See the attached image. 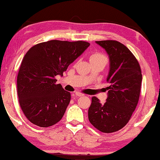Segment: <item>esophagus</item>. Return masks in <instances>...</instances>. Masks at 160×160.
<instances>
[{
	"instance_id": "34e87169",
	"label": "esophagus",
	"mask_w": 160,
	"mask_h": 160,
	"mask_svg": "<svg viewBox=\"0 0 160 160\" xmlns=\"http://www.w3.org/2000/svg\"><path fill=\"white\" fill-rule=\"evenodd\" d=\"M74 95H75L76 97H82V96H84V94H82V93H80V92H75Z\"/></svg>"
}]
</instances>
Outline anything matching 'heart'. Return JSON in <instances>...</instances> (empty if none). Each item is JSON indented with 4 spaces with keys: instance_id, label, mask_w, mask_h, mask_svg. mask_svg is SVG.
I'll return each instance as SVG.
<instances>
[{
    "instance_id": "heart-1",
    "label": "heart",
    "mask_w": 160,
    "mask_h": 160,
    "mask_svg": "<svg viewBox=\"0 0 160 160\" xmlns=\"http://www.w3.org/2000/svg\"><path fill=\"white\" fill-rule=\"evenodd\" d=\"M90 61L92 62H98V61H104L107 63L108 59L105 55L102 54L100 52H94L90 56Z\"/></svg>"
}]
</instances>
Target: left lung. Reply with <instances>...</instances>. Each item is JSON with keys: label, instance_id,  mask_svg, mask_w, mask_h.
Masks as SVG:
<instances>
[{"label": "left lung", "instance_id": "1", "mask_svg": "<svg viewBox=\"0 0 160 160\" xmlns=\"http://www.w3.org/2000/svg\"><path fill=\"white\" fill-rule=\"evenodd\" d=\"M109 57L108 98L101 104L92 98L89 120L103 133L119 131L129 121L139 99L142 75L138 62L129 49L115 40L96 41Z\"/></svg>", "mask_w": 160, "mask_h": 160}]
</instances>
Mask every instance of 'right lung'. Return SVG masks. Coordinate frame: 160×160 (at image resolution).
Masks as SVG:
<instances>
[{"label": "right lung", "instance_id": "obj_1", "mask_svg": "<svg viewBox=\"0 0 160 160\" xmlns=\"http://www.w3.org/2000/svg\"><path fill=\"white\" fill-rule=\"evenodd\" d=\"M90 45L84 41L50 40L33 46L25 54L17 76L21 108L30 122L49 127L63 118L70 92L55 82Z\"/></svg>", "mask_w": 160, "mask_h": 160}]
</instances>
